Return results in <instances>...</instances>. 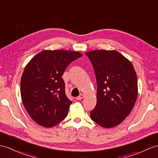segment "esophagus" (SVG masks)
<instances>
[{
  "label": "esophagus",
  "instance_id": "1",
  "mask_svg": "<svg viewBox=\"0 0 158 158\" xmlns=\"http://www.w3.org/2000/svg\"><path fill=\"white\" fill-rule=\"evenodd\" d=\"M84 94H80V96H78V97L76 98V100H78V101H80V100H82V99L84 98Z\"/></svg>",
  "mask_w": 158,
  "mask_h": 158
}]
</instances>
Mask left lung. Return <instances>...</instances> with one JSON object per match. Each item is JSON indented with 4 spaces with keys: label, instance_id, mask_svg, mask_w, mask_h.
Masks as SVG:
<instances>
[{
    "label": "left lung",
    "instance_id": "1",
    "mask_svg": "<svg viewBox=\"0 0 158 158\" xmlns=\"http://www.w3.org/2000/svg\"><path fill=\"white\" fill-rule=\"evenodd\" d=\"M85 54L93 66L97 102L90 118L105 128L123 121L137 98V78L131 62L115 50H93Z\"/></svg>",
    "mask_w": 158,
    "mask_h": 158
}]
</instances>
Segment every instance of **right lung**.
<instances>
[{
    "instance_id": "right-lung-1",
    "label": "right lung",
    "mask_w": 158,
    "mask_h": 158,
    "mask_svg": "<svg viewBox=\"0 0 158 158\" xmlns=\"http://www.w3.org/2000/svg\"><path fill=\"white\" fill-rule=\"evenodd\" d=\"M78 52L44 50L27 64L21 80V95L26 110L37 124L52 127L66 117L72 101L66 97L61 76Z\"/></svg>"
}]
</instances>
